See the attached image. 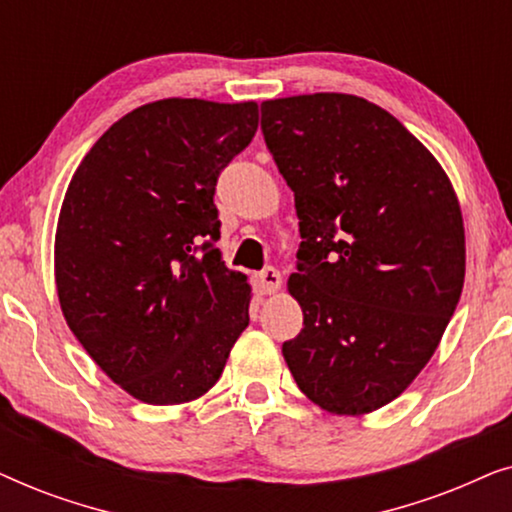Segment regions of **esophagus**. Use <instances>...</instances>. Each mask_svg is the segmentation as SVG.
<instances>
[{
    "instance_id": "1",
    "label": "esophagus",
    "mask_w": 512,
    "mask_h": 512,
    "mask_svg": "<svg viewBox=\"0 0 512 512\" xmlns=\"http://www.w3.org/2000/svg\"><path fill=\"white\" fill-rule=\"evenodd\" d=\"M279 286H282V275L275 268H263L256 272V291L261 296H268V293H275Z\"/></svg>"
}]
</instances>
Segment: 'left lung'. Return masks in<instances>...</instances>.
<instances>
[{"mask_svg": "<svg viewBox=\"0 0 512 512\" xmlns=\"http://www.w3.org/2000/svg\"><path fill=\"white\" fill-rule=\"evenodd\" d=\"M261 130L296 198L303 331L282 345L300 391L363 415L408 389L436 352L464 286V221L438 160L356 95L261 104Z\"/></svg>", "mask_w": 512, "mask_h": 512, "instance_id": "obj_1", "label": "left lung"}]
</instances>
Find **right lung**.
<instances>
[{
	"label": "right lung",
	"instance_id": "obj_1",
	"mask_svg": "<svg viewBox=\"0 0 512 512\" xmlns=\"http://www.w3.org/2000/svg\"><path fill=\"white\" fill-rule=\"evenodd\" d=\"M256 128V102L158 100L111 125L69 181L55 235L62 314L139 401L205 394L249 324L247 277L214 247V193Z\"/></svg>",
	"mask_w": 512,
	"mask_h": 512
}]
</instances>
